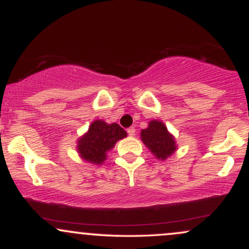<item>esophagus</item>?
Wrapping results in <instances>:
<instances>
[{
  "label": "esophagus",
  "instance_id": "esophagus-1",
  "mask_svg": "<svg viewBox=\"0 0 249 249\" xmlns=\"http://www.w3.org/2000/svg\"><path fill=\"white\" fill-rule=\"evenodd\" d=\"M127 133H128V136L133 137L134 134H136V128H134V127H130V128H127Z\"/></svg>",
  "mask_w": 249,
  "mask_h": 249
}]
</instances>
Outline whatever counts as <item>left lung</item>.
Listing matches in <instances>:
<instances>
[{
  "mask_svg": "<svg viewBox=\"0 0 249 249\" xmlns=\"http://www.w3.org/2000/svg\"><path fill=\"white\" fill-rule=\"evenodd\" d=\"M141 139L159 160H166L177 151L176 138L167 130L166 125L158 119L148 122L147 127L142 130Z\"/></svg>",
  "mask_w": 249,
  "mask_h": 249,
  "instance_id": "8db88e82",
  "label": "left lung"
}]
</instances>
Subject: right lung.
I'll list each match as a JSON object with an SVG mask.
<instances>
[{"label": "right lung", "mask_w": 249, "mask_h": 249, "mask_svg": "<svg viewBox=\"0 0 249 249\" xmlns=\"http://www.w3.org/2000/svg\"><path fill=\"white\" fill-rule=\"evenodd\" d=\"M127 136L126 131L117 123L107 124L102 119L91 123L89 130L77 139V151L84 161L102 165L107 160V153L115 147L116 142Z\"/></svg>", "instance_id": "add662e5"}]
</instances>
